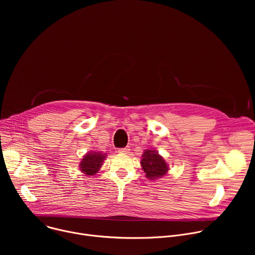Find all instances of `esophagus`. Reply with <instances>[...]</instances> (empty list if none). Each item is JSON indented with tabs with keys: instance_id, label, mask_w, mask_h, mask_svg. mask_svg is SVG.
<instances>
[{
	"instance_id": "34e87169",
	"label": "esophagus",
	"mask_w": 255,
	"mask_h": 255,
	"mask_svg": "<svg viewBox=\"0 0 255 255\" xmlns=\"http://www.w3.org/2000/svg\"><path fill=\"white\" fill-rule=\"evenodd\" d=\"M118 151H119L120 153H129V151H130V147H129V146H126V147L120 148Z\"/></svg>"
}]
</instances>
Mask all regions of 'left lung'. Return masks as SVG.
<instances>
[{
    "label": "left lung",
    "instance_id": "1",
    "mask_svg": "<svg viewBox=\"0 0 255 255\" xmlns=\"http://www.w3.org/2000/svg\"><path fill=\"white\" fill-rule=\"evenodd\" d=\"M141 165L144 172L146 173V177L149 179L158 178L164 175L168 170L164 159L156 151L149 149L145 150L142 154Z\"/></svg>",
    "mask_w": 255,
    "mask_h": 255
}]
</instances>
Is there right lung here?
<instances>
[{"label":"right lung","mask_w":255,"mask_h":255,"mask_svg":"<svg viewBox=\"0 0 255 255\" xmlns=\"http://www.w3.org/2000/svg\"><path fill=\"white\" fill-rule=\"evenodd\" d=\"M104 158L105 155H103L102 153L90 152L83 158V161L80 164L81 170L87 175H94L96 172L99 171Z\"/></svg>","instance_id":"right-lung-1"}]
</instances>
